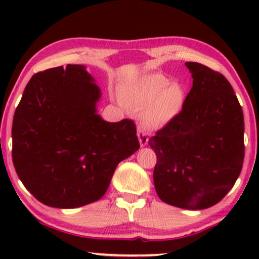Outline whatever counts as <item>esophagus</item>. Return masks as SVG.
Wrapping results in <instances>:
<instances>
[{"label": "esophagus", "instance_id": "34e87169", "mask_svg": "<svg viewBox=\"0 0 259 259\" xmlns=\"http://www.w3.org/2000/svg\"><path fill=\"white\" fill-rule=\"evenodd\" d=\"M138 136H139V140H140V145H141V146H146L147 142H148L147 133L145 132V130H142L141 127H139Z\"/></svg>", "mask_w": 259, "mask_h": 259}]
</instances>
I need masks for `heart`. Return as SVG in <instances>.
<instances>
[{"mask_svg": "<svg viewBox=\"0 0 259 259\" xmlns=\"http://www.w3.org/2000/svg\"><path fill=\"white\" fill-rule=\"evenodd\" d=\"M130 107L141 112V120L148 127L164 125L180 112L184 102V91L178 84L162 74H147L124 91Z\"/></svg>", "mask_w": 259, "mask_h": 259, "instance_id": "1", "label": "heart"}]
</instances>
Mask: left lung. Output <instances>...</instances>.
<instances>
[{"mask_svg":"<svg viewBox=\"0 0 259 259\" xmlns=\"http://www.w3.org/2000/svg\"><path fill=\"white\" fill-rule=\"evenodd\" d=\"M192 88L183 108L148 140L157 156L153 181L165 203L185 209L214 206L234 186L245 157L243 113L223 74L186 62Z\"/></svg>","mask_w":259,"mask_h":259,"instance_id":"obj_1","label":"left lung"}]
</instances>
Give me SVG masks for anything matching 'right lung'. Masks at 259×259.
I'll list each match as a JSON object with an SVG mask.
<instances>
[{
    "label": "right lung",
    "mask_w": 259,
    "mask_h": 259,
    "mask_svg": "<svg viewBox=\"0 0 259 259\" xmlns=\"http://www.w3.org/2000/svg\"><path fill=\"white\" fill-rule=\"evenodd\" d=\"M100 89L84 65L67 64L31 76L14 112L12 158L41 203L75 208L106 194L115 168L138 151L132 119L105 121Z\"/></svg>",
    "instance_id": "right-lung-1"
}]
</instances>
